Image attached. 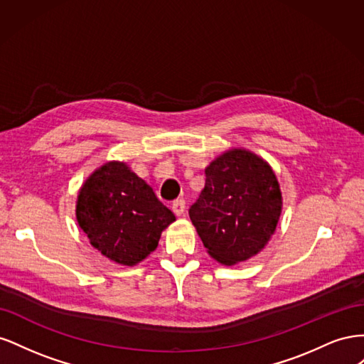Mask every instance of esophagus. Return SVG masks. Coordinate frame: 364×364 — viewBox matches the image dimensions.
<instances>
[{"label": "esophagus", "mask_w": 364, "mask_h": 364, "mask_svg": "<svg viewBox=\"0 0 364 364\" xmlns=\"http://www.w3.org/2000/svg\"><path fill=\"white\" fill-rule=\"evenodd\" d=\"M171 209H173V213L176 214V215H183V213H185V202L183 200H176V202H173V205H171Z\"/></svg>", "instance_id": "obj_1"}]
</instances>
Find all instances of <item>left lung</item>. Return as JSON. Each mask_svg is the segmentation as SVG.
Listing matches in <instances>:
<instances>
[{"label": "left lung", "instance_id": "obj_1", "mask_svg": "<svg viewBox=\"0 0 364 364\" xmlns=\"http://www.w3.org/2000/svg\"><path fill=\"white\" fill-rule=\"evenodd\" d=\"M206 181L190 218L206 252L223 266L267 246L282 213V193L270 164L243 147L223 151L205 168Z\"/></svg>", "mask_w": 364, "mask_h": 364}]
</instances>
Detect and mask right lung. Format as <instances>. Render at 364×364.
Segmentation results:
<instances>
[{
  "mask_svg": "<svg viewBox=\"0 0 364 364\" xmlns=\"http://www.w3.org/2000/svg\"><path fill=\"white\" fill-rule=\"evenodd\" d=\"M75 218L94 249L127 267L146 259L176 220L123 161H107L87 176L77 194Z\"/></svg>",
  "mask_w": 364,
  "mask_h": 364,
  "instance_id": "obj_1",
  "label": "right lung"
}]
</instances>
